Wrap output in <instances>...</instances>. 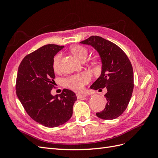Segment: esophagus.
Masks as SVG:
<instances>
[{
    "label": "esophagus",
    "instance_id": "34e87169",
    "mask_svg": "<svg viewBox=\"0 0 158 158\" xmlns=\"http://www.w3.org/2000/svg\"><path fill=\"white\" fill-rule=\"evenodd\" d=\"M76 97H77L78 99H82V98H84L85 97H86V95L80 94H76Z\"/></svg>",
    "mask_w": 158,
    "mask_h": 158
}]
</instances>
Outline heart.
I'll use <instances>...</instances> for the list:
<instances>
[{"mask_svg":"<svg viewBox=\"0 0 158 158\" xmlns=\"http://www.w3.org/2000/svg\"><path fill=\"white\" fill-rule=\"evenodd\" d=\"M71 52L80 60H84L88 55V50L82 45H75L71 48ZM62 58L61 53H57L52 59V69L56 73L60 70V63ZM91 80V75L86 72L71 75L63 79V83L64 86L71 89L80 92L82 90L84 85H86Z\"/></svg>","mask_w":158,"mask_h":158,"instance_id":"b5f03b06","label":"heart"}]
</instances>
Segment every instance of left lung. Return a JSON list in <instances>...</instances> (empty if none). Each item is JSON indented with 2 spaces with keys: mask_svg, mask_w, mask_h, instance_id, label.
<instances>
[{
  "mask_svg": "<svg viewBox=\"0 0 158 158\" xmlns=\"http://www.w3.org/2000/svg\"><path fill=\"white\" fill-rule=\"evenodd\" d=\"M80 43L94 47L102 61V74L90 88L97 90L106 87L107 103L96 115L105 120L116 118L125 111L132 97L134 74L131 61L120 47L102 37L92 35Z\"/></svg>",
  "mask_w": 158,
  "mask_h": 158,
  "instance_id": "obj_1",
  "label": "left lung"
}]
</instances>
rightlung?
<instances>
[{"label":"right lung","mask_w":158,"mask_h":158,"mask_svg":"<svg viewBox=\"0 0 158 158\" xmlns=\"http://www.w3.org/2000/svg\"><path fill=\"white\" fill-rule=\"evenodd\" d=\"M63 47L49 44L27 55L19 66L16 77V95L25 111L35 121L49 128L67 122L77 99L68 89L55 96L51 94L55 88L52 59Z\"/></svg>","instance_id":"1"}]
</instances>
